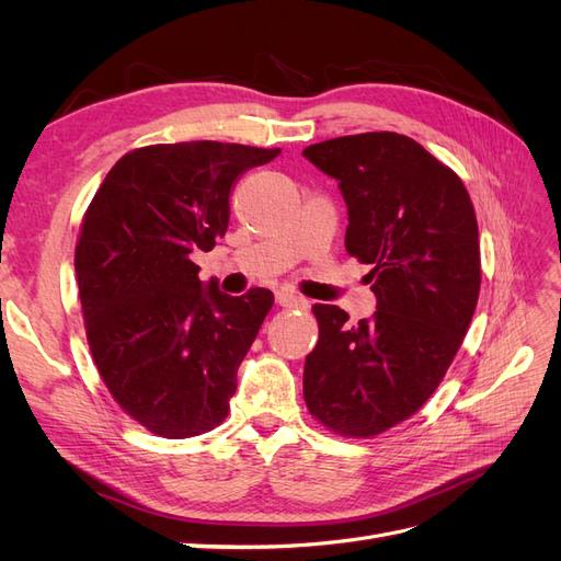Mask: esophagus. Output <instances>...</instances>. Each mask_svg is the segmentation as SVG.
<instances>
[{"label": "esophagus", "mask_w": 561, "mask_h": 561, "mask_svg": "<svg viewBox=\"0 0 561 561\" xmlns=\"http://www.w3.org/2000/svg\"><path fill=\"white\" fill-rule=\"evenodd\" d=\"M276 301L280 304V307H287V309H307L309 307V299H304L301 295L290 293V290H278Z\"/></svg>", "instance_id": "obj_1"}]
</instances>
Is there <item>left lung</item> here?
<instances>
[{
    "label": "left lung",
    "mask_w": 561,
    "mask_h": 561,
    "mask_svg": "<svg viewBox=\"0 0 561 561\" xmlns=\"http://www.w3.org/2000/svg\"><path fill=\"white\" fill-rule=\"evenodd\" d=\"M344 196L346 252L369 264L377 311L353 325L316 304L304 400L328 428L371 437L443 381L480 295L478 219L451 168L400 133L344 135L301 151Z\"/></svg>",
    "instance_id": "8db88e82"
}]
</instances>
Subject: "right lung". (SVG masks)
<instances>
[{"instance_id":"right-lung-1","label":"right lung","mask_w":561,"mask_h":561,"mask_svg":"<svg viewBox=\"0 0 561 561\" xmlns=\"http://www.w3.org/2000/svg\"><path fill=\"white\" fill-rule=\"evenodd\" d=\"M280 149L151 145L116 161L81 225L75 271L100 377L126 414L163 437L217 426L274 293L225 295L192 262L229 227V196Z\"/></svg>"}]
</instances>
